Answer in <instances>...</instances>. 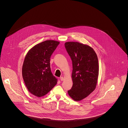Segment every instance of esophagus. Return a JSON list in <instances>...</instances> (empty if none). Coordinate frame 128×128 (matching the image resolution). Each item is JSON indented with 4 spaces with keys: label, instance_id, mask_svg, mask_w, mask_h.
Masks as SVG:
<instances>
[{
    "label": "esophagus",
    "instance_id": "1",
    "mask_svg": "<svg viewBox=\"0 0 128 128\" xmlns=\"http://www.w3.org/2000/svg\"><path fill=\"white\" fill-rule=\"evenodd\" d=\"M60 80H61V81H64V78L63 77H60Z\"/></svg>",
    "mask_w": 128,
    "mask_h": 128
}]
</instances>
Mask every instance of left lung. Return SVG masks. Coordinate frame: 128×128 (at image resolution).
I'll list each match as a JSON object with an SVG mask.
<instances>
[{
    "instance_id": "obj_1",
    "label": "left lung",
    "mask_w": 128,
    "mask_h": 128,
    "mask_svg": "<svg viewBox=\"0 0 128 128\" xmlns=\"http://www.w3.org/2000/svg\"><path fill=\"white\" fill-rule=\"evenodd\" d=\"M64 45L72 62L73 68V85L68 94L74 100L80 101L96 89L99 72L98 56L94 50L88 45L67 42Z\"/></svg>"
}]
</instances>
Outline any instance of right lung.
Here are the masks:
<instances>
[{"label": "right lung", "instance_id": "1", "mask_svg": "<svg viewBox=\"0 0 128 128\" xmlns=\"http://www.w3.org/2000/svg\"><path fill=\"white\" fill-rule=\"evenodd\" d=\"M60 42L46 40L32 48L25 56L22 76L25 85L32 94L41 97L50 91L58 79L50 68V58Z\"/></svg>", "mask_w": 128, "mask_h": 128}]
</instances>
